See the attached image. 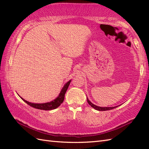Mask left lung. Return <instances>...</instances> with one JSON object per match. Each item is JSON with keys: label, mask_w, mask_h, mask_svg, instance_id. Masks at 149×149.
Instances as JSON below:
<instances>
[{"label": "left lung", "mask_w": 149, "mask_h": 149, "mask_svg": "<svg viewBox=\"0 0 149 149\" xmlns=\"http://www.w3.org/2000/svg\"><path fill=\"white\" fill-rule=\"evenodd\" d=\"M87 101H88V103L90 104V105L94 108L95 109H96L97 111H107V110H111V109H113L114 108H116V107H118L119 106H114V107H100V106H97L96 105H95L93 103H91L90 100L88 99L87 97Z\"/></svg>", "instance_id": "left-lung-1"}]
</instances>
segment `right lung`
<instances>
[{
  "instance_id": "1",
  "label": "right lung",
  "mask_w": 149,
  "mask_h": 149,
  "mask_svg": "<svg viewBox=\"0 0 149 149\" xmlns=\"http://www.w3.org/2000/svg\"><path fill=\"white\" fill-rule=\"evenodd\" d=\"M70 82H71V80H70L64 85V86L63 87L62 90H61V92L59 93L58 97L56 98L54 100L50 101V102H49L42 103V104L31 103V102H28V101L24 99L23 98H22L21 97H20V98L24 101L25 102H26L28 105H29L31 107H34V108L42 109V110L54 109H56L57 107H58L63 103V100H64V99H65V93H66V90H67V89H68L70 84Z\"/></svg>"
}]
</instances>
